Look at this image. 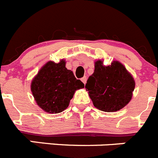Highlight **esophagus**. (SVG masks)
<instances>
[{"label":"esophagus","instance_id":"esophagus-1","mask_svg":"<svg viewBox=\"0 0 158 158\" xmlns=\"http://www.w3.org/2000/svg\"><path fill=\"white\" fill-rule=\"evenodd\" d=\"M81 81L83 82V83L85 84V85L86 81H87V77H82L81 78Z\"/></svg>","mask_w":158,"mask_h":158}]
</instances>
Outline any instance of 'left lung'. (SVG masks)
Returning <instances> with one entry per match:
<instances>
[{"mask_svg":"<svg viewBox=\"0 0 158 158\" xmlns=\"http://www.w3.org/2000/svg\"><path fill=\"white\" fill-rule=\"evenodd\" d=\"M94 66V73L85 85L93 105L106 112L119 111L132 98L135 87L133 76L118 61L104 65V60L99 59Z\"/></svg>","mask_w":158,"mask_h":158,"instance_id":"1","label":"left lung"}]
</instances>
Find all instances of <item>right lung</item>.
<instances>
[{"label":"right lung","instance_id":"1","mask_svg":"<svg viewBox=\"0 0 158 158\" xmlns=\"http://www.w3.org/2000/svg\"><path fill=\"white\" fill-rule=\"evenodd\" d=\"M65 62L49 61L32 79L31 90L36 104L44 111L56 114L66 109L75 92L85 85L77 80Z\"/></svg>","mask_w":158,"mask_h":158}]
</instances>
